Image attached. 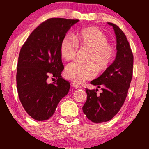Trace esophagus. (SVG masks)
I'll use <instances>...</instances> for the list:
<instances>
[{
    "label": "esophagus",
    "instance_id": "esophagus-1",
    "mask_svg": "<svg viewBox=\"0 0 149 149\" xmlns=\"http://www.w3.org/2000/svg\"><path fill=\"white\" fill-rule=\"evenodd\" d=\"M72 86H73V88H76V89H78V88H80V85H77L76 83H72Z\"/></svg>",
    "mask_w": 149,
    "mask_h": 149
}]
</instances>
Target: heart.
<instances>
[{
  "label": "heart",
  "mask_w": 149,
  "mask_h": 149,
  "mask_svg": "<svg viewBox=\"0 0 149 149\" xmlns=\"http://www.w3.org/2000/svg\"><path fill=\"white\" fill-rule=\"evenodd\" d=\"M74 38L66 36L61 40L60 54L65 60L74 59L78 52V45L90 49L87 60L90 62L78 61L70 63L65 69V76L67 79L77 83L92 79L96 75L97 68L104 71L110 65L113 59L115 50L108 42L107 36L95 27L85 29L76 35Z\"/></svg>",
  "instance_id": "b5f03b06"
}]
</instances>
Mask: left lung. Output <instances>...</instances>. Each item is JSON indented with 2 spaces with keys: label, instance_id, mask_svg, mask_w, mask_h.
<instances>
[{
  "label": "left lung",
  "instance_id": "1",
  "mask_svg": "<svg viewBox=\"0 0 149 149\" xmlns=\"http://www.w3.org/2000/svg\"><path fill=\"white\" fill-rule=\"evenodd\" d=\"M112 26L116 37V57L105 71L90 82L102 92L97 95L98 89H85L87 101L83 111L93 123L110 120L122 107L130 85L133 71V54L127 38L117 25Z\"/></svg>",
  "mask_w": 149,
  "mask_h": 149
}]
</instances>
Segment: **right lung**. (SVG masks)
Here are the masks:
<instances>
[{
    "instance_id": "1",
    "label": "right lung",
    "mask_w": 149,
    "mask_h": 149,
    "mask_svg": "<svg viewBox=\"0 0 149 149\" xmlns=\"http://www.w3.org/2000/svg\"><path fill=\"white\" fill-rule=\"evenodd\" d=\"M78 19L51 18L40 24L20 50L17 70L18 95L32 118L42 121L54 113L58 104L69 92L70 83L61 78V40ZM49 77L57 79L48 83Z\"/></svg>"
}]
</instances>
